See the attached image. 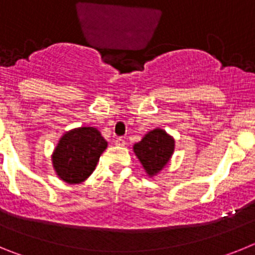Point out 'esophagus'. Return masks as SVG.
Wrapping results in <instances>:
<instances>
[{
    "mask_svg": "<svg viewBox=\"0 0 255 255\" xmlns=\"http://www.w3.org/2000/svg\"><path fill=\"white\" fill-rule=\"evenodd\" d=\"M115 143H116V145H120V147H124V145H125L126 144V141H125V139L124 138H116V140H115Z\"/></svg>",
    "mask_w": 255,
    "mask_h": 255,
    "instance_id": "34e87169",
    "label": "esophagus"
}]
</instances>
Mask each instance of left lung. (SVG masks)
I'll use <instances>...</instances> for the list:
<instances>
[{
    "mask_svg": "<svg viewBox=\"0 0 255 255\" xmlns=\"http://www.w3.org/2000/svg\"><path fill=\"white\" fill-rule=\"evenodd\" d=\"M175 141L163 130L155 129L148 132L139 143L134 145V152L148 175L158 173L167 163L173 152Z\"/></svg>",
    "mask_w": 255,
    "mask_h": 255,
    "instance_id": "left-lung-1",
    "label": "left lung"
}]
</instances>
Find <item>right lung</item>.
<instances>
[{
  "instance_id": "right-lung-1",
  "label": "right lung",
  "mask_w": 255,
  "mask_h": 255,
  "mask_svg": "<svg viewBox=\"0 0 255 255\" xmlns=\"http://www.w3.org/2000/svg\"><path fill=\"white\" fill-rule=\"evenodd\" d=\"M107 148V141L96 128H79L61 138L52 155L58 177L69 184H79L91 176Z\"/></svg>"
}]
</instances>
